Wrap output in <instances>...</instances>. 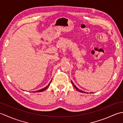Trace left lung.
<instances>
[{
  "label": "left lung",
  "instance_id": "1",
  "mask_svg": "<svg viewBox=\"0 0 123 123\" xmlns=\"http://www.w3.org/2000/svg\"><path fill=\"white\" fill-rule=\"evenodd\" d=\"M71 83H72V85L73 86H74V87L75 88V89H76L78 90V91H79V92H82V93H86L85 92V91H82V90H80V89H78L77 87H76V86H74V83H73V82L72 81H71Z\"/></svg>",
  "mask_w": 123,
  "mask_h": 123
}]
</instances>
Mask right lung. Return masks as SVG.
Masks as SVG:
<instances>
[{
    "instance_id": "1",
    "label": "right lung",
    "mask_w": 123,
    "mask_h": 123,
    "mask_svg": "<svg viewBox=\"0 0 123 123\" xmlns=\"http://www.w3.org/2000/svg\"><path fill=\"white\" fill-rule=\"evenodd\" d=\"M51 81H50V82H49V85L46 86V87H45V88H43V89H40V90H38V91H33L34 92H42V91H44L45 90H46L47 88H48L49 87V85H50V83H51Z\"/></svg>"
}]
</instances>
